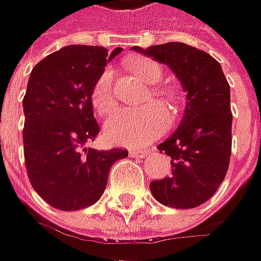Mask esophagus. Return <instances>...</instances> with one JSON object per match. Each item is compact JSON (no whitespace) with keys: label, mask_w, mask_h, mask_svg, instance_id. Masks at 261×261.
<instances>
[{"label":"esophagus","mask_w":261,"mask_h":261,"mask_svg":"<svg viewBox=\"0 0 261 261\" xmlns=\"http://www.w3.org/2000/svg\"><path fill=\"white\" fill-rule=\"evenodd\" d=\"M148 154V150H130L131 158H144Z\"/></svg>","instance_id":"esophagus-1"}]
</instances>
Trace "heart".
I'll use <instances>...</instances> for the list:
<instances>
[{"label": "heart", "mask_w": 261, "mask_h": 261, "mask_svg": "<svg viewBox=\"0 0 261 261\" xmlns=\"http://www.w3.org/2000/svg\"><path fill=\"white\" fill-rule=\"evenodd\" d=\"M128 68L148 85L158 84L162 77V69L151 59L133 58L128 60ZM156 96L173 99L175 95L166 89L156 91ZM92 105L99 115H107L115 107L113 94V72L105 69L95 82L92 89ZM170 114L162 103L150 102L136 110H121L111 115L103 127L105 139L113 144L140 147L159 137L169 127Z\"/></svg>", "instance_id": "b5f03b06"}]
</instances>
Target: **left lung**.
Masks as SVG:
<instances>
[{"label": "left lung", "instance_id": "left-lung-1", "mask_svg": "<svg viewBox=\"0 0 261 261\" xmlns=\"http://www.w3.org/2000/svg\"><path fill=\"white\" fill-rule=\"evenodd\" d=\"M131 50L166 65L186 92L182 121L158 146L172 159V175L153 180L151 195L170 208H196L217 192L228 170L232 125L228 82L211 55L186 43Z\"/></svg>", "mask_w": 261, "mask_h": 261}]
</instances>
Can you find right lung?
<instances>
[{"mask_svg": "<svg viewBox=\"0 0 261 261\" xmlns=\"http://www.w3.org/2000/svg\"><path fill=\"white\" fill-rule=\"evenodd\" d=\"M121 47L70 44L39 62L30 73L24 110V159L34 191L60 211H77L102 196L110 169L127 150H95V82Z\"/></svg>", "mask_w": 261, "mask_h": 261, "instance_id": "add662e5", "label": "right lung"}]
</instances>
